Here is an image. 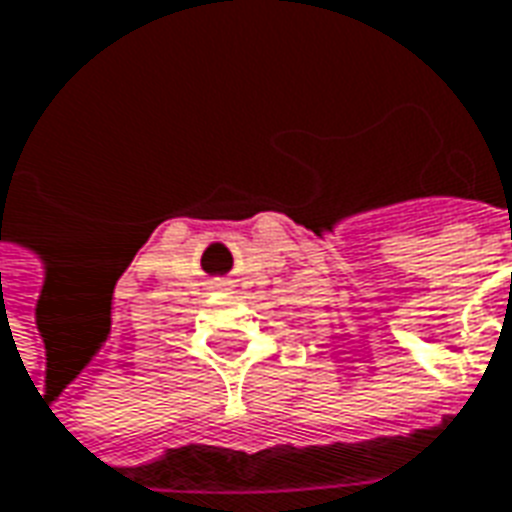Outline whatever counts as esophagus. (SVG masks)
<instances>
[{"mask_svg":"<svg viewBox=\"0 0 512 512\" xmlns=\"http://www.w3.org/2000/svg\"><path fill=\"white\" fill-rule=\"evenodd\" d=\"M210 286L212 289H229L231 281L229 278H215V281H210Z\"/></svg>","mask_w":512,"mask_h":512,"instance_id":"obj_1","label":"esophagus"}]
</instances>
